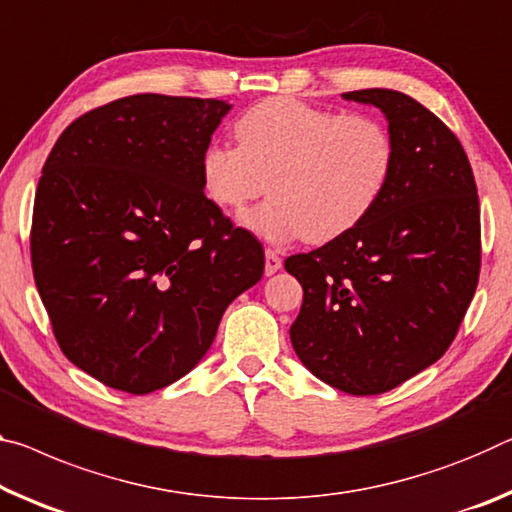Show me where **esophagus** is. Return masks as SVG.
Segmentation results:
<instances>
[{"instance_id":"esophagus-1","label":"esophagus","mask_w":512,"mask_h":512,"mask_svg":"<svg viewBox=\"0 0 512 512\" xmlns=\"http://www.w3.org/2000/svg\"><path fill=\"white\" fill-rule=\"evenodd\" d=\"M264 257H266V264H264V271H266V275L278 273V271H280V266H282V257H280L278 253H275V250H271V248H266Z\"/></svg>"}]
</instances>
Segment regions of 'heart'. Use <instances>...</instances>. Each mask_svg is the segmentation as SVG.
Returning a JSON list of instances; mask_svg holds the SVG:
<instances>
[{
  "mask_svg": "<svg viewBox=\"0 0 512 512\" xmlns=\"http://www.w3.org/2000/svg\"><path fill=\"white\" fill-rule=\"evenodd\" d=\"M239 145L212 143L200 175L218 207L241 209L269 189L273 196L241 214L239 223L266 241L303 234L326 243L353 230L387 189L394 141L367 116L271 97L234 125Z\"/></svg>",
  "mask_w": 512,
  "mask_h": 512,
  "instance_id": "heart-1",
  "label": "heart"
}]
</instances>
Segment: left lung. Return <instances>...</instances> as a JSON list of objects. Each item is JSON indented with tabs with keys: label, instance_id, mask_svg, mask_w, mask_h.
<instances>
[{
	"label": "left lung",
	"instance_id": "8db88e82",
	"mask_svg": "<svg viewBox=\"0 0 512 512\" xmlns=\"http://www.w3.org/2000/svg\"><path fill=\"white\" fill-rule=\"evenodd\" d=\"M342 97L385 113L394 170L353 230L285 262L303 287L289 337L316 378L371 396L451 346L481 269V209L467 154L435 113L389 88Z\"/></svg>",
	"mask_w": 512,
	"mask_h": 512
}]
</instances>
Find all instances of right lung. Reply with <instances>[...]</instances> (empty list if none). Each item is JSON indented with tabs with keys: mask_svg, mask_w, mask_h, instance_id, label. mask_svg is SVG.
<instances>
[{
	"mask_svg": "<svg viewBox=\"0 0 512 512\" xmlns=\"http://www.w3.org/2000/svg\"><path fill=\"white\" fill-rule=\"evenodd\" d=\"M232 104L129 95L77 118L43 166L31 225L40 300L66 358L150 394L205 358L264 250L205 196L200 159Z\"/></svg>",
	"mask_w": 512,
	"mask_h": 512,
	"instance_id": "obj_1",
	"label": "right lung"
}]
</instances>
